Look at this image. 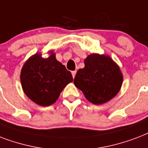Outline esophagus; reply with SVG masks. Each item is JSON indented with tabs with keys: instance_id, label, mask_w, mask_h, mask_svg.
I'll return each mask as SVG.
<instances>
[{
	"instance_id": "esophagus-1",
	"label": "esophagus",
	"mask_w": 148,
	"mask_h": 148,
	"mask_svg": "<svg viewBox=\"0 0 148 148\" xmlns=\"http://www.w3.org/2000/svg\"><path fill=\"white\" fill-rule=\"evenodd\" d=\"M75 74H76V70L73 71V72H72V75H73V78H74L75 76Z\"/></svg>"
}]
</instances>
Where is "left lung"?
Wrapping results in <instances>:
<instances>
[{"mask_svg": "<svg viewBox=\"0 0 148 148\" xmlns=\"http://www.w3.org/2000/svg\"><path fill=\"white\" fill-rule=\"evenodd\" d=\"M84 64V68L77 71L74 84L87 100L99 105L117 94L123 83V74L110 56L91 54L85 59Z\"/></svg>", "mask_w": 148, "mask_h": 148, "instance_id": "left-lung-1", "label": "left lung"}]
</instances>
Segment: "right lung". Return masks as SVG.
<instances>
[{
    "mask_svg": "<svg viewBox=\"0 0 148 148\" xmlns=\"http://www.w3.org/2000/svg\"><path fill=\"white\" fill-rule=\"evenodd\" d=\"M47 58L40 53L31 56L21 71L23 91L34 103L49 106L58 99L63 89L73 82V75L66 66L57 61L51 51Z\"/></svg>",
    "mask_w": 148,
    "mask_h": 148,
    "instance_id": "obj_1",
    "label": "right lung"
}]
</instances>
